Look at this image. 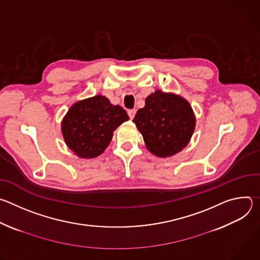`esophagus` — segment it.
I'll return each mask as SVG.
<instances>
[{"label":"esophagus","instance_id":"esophagus-1","mask_svg":"<svg viewBox=\"0 0 260 260\" xmlns=\"http://www.w3.org/2000/svg\"><path fill=\"white\" fill-rule=\"evenodd\" d=\"M136 112H137V111H136L135 109H133V110H128V111H127V114H128V116H129V118H131V119H133V118L135 117Z\"/></svg>","mask_w":260,"mask_h":260}]
</instances>
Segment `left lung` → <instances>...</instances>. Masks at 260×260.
<instances>
[{"label": "left lung", "instance_id": "8db88e82", "mask_svg": "<svg viewBox=\"0 0 260 260\" xmlns=\"http://www.w3.org/2000/svg\"><path fill=\"white\" fill-rule=\"evenodd\" d=\"M134 123L143 136L147 149L158 157L173 156L189 143L196 116L184 98L161 90L148 95Z\"/></svg>", "mask_w": 260, "mask_h": 260}]
</instances>
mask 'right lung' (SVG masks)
Wrapping results in <instances>:
<instances>
[{"label":"right lung","instance_id":"add662e5","mask_svg":"<svg viewBox=\"0 0 260 260\" xmlns=\"http://www.w3.org/2000/svg\"><path fill=\"white\" fill-rule=\"evenodd\" d=\"M128 120L125 110L114 106L103 95L74 104L61 121L66 144L80 158L102 154L113 137V132Z\"/></svg>","mask_w":260,"mask_h":260}]
</instances>
